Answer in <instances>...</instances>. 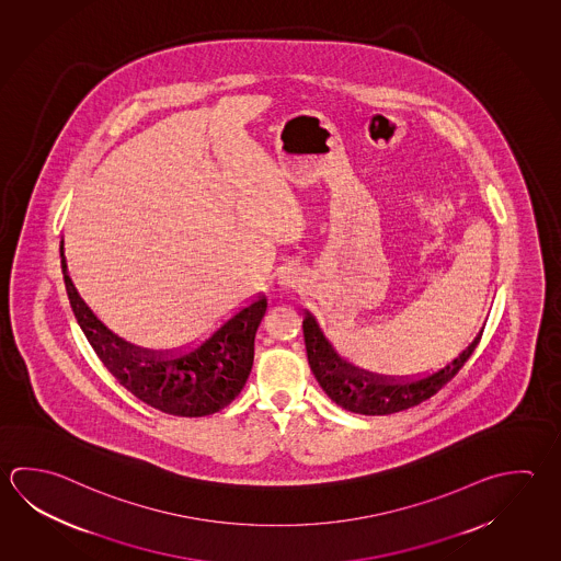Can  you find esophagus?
Listing matches in <instances>:
<instances>
[{"label": "esophagus", "mask_w": 561, "mask_h": 561, "mask_svg": "<svg viewBox=\"0 0 561 561\" xmlns=\"http://www.w3.org/2000/svg\"><path fill=\"white\" fill-rule=\"evenodd\" d=\"M300 283H302V276L295 268H283L278 273V285L283 290H296Z\"/></svg>", "instance_id": "obj_1"}]
</instances>
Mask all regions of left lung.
I'll list each match as a JSON object with an SVG mask.
<instances>
[{
  "mask_svg": "<svg viewBox=\"0 0 561 561\" xmlns=\"http://www.w3.org/2000/svg\"><path fill=\"white\" fill-rule=\"evenodd\" d=\"M306 354L312 374L320 388L336 405L357 415H389L403 409L415 408L421 401L433 398L438 389L447 386L459 374L460 367L469 359L474 347L479 346L482 330L459 356L450 359L447 366L423 377H388L369 374L347 364L330 346L317 320L306 312Z\"/></svg>",
  "mask_w": 561,
  "mask_h": 561,
  "instance_id": "obj_1",
  "label": "left lung"
}]
</instances>
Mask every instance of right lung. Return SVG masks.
Instances as JSON below:
<instances>
[{
	"mask_svg": "<svg viewBox=\"0 0 561 561\" xmlns=\"http://www.w3.org/2000/svg\"><path fill=\"white\" fill-rule=\"evenodd\" d=\"M62 271L72 312L92 350L118 383L146 405L178 417H205L227 408L241 393L253 367L265 296L243 306L202 346L168 358V352L133 346L102 327L77 295L65 261Z\"/></svg>",
	"mask_w": 561,
	"mask_h": 561,
	"instance_id": "right-lung-1",
	"label": "right lung"
}]
</instances>
